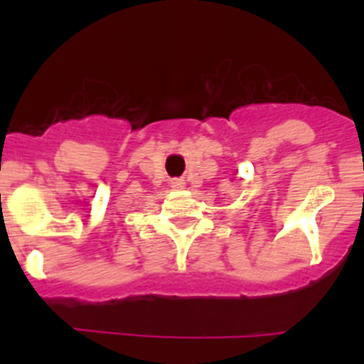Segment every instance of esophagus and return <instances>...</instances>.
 <instances>
[{
	"instance_id": "34e87169",
	"label": "esophagus",
	"mask_w": 364,
	"mask_h": 364,
	"mask_svg": "<svg viewBox=\"0 0 364 364\" xmlns=\"http://www.w3.org/2000/svg\"><path fill=\"white\" fill-rule=\"evenodd\" d=\"M169 184H171L173 189H182L186 186V182L182 178H173L171 182H169Z\"/></svg>"
}]
</instances>
